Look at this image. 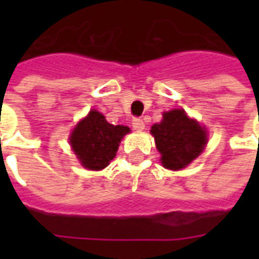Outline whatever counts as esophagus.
I'll list each match as a JSON object with an SVG mask.
<instances>
[{"label":"esophagus","mask_w":259,"mask_h":259,"mask_svg":"<svg viewBox=\"0 0 259 259\" xmlns=\"http://www.w3.org/2000/svg\"><path fill=\"white\" fill-rule=\"evenodd\" d=\"M132 126H133V129L137 130V132H141V130L144 129V122H143V119L135 118L132 120Z\"/></svg>","instance_id":"obj_1"}]
</instances>
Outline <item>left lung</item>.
<instances>
[{
  "instance_id": "obj_1",
  "label": "left lung",
  "mask_w": 259,
  "mask_h": 259,
  "mask_svg": "<svg viewBox=\"0 0 259 259\" xmlns=\"http://www.w3.org/2000/svg\"><path fill=\"white\" fill-rule=\"evenodd\" d=\"M159 123L152 124L151 135L161 154L163 168L180 170L204 151L206 130L197 120L190 119L185 109L163 112Z\"/></svg>"
}]
</instances>
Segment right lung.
I'll use <instances>...</instances> for the list:
<instances>
[{
  "label": "right lung",
  "mask_w": 259,
  "mask_h": 259,
  "mask_svg": "<svg viewBox=\"0 0 259 259\" xmlns=\"http://www.w3.org/2000/svg\"><path fill=\"white\" fill-rule=\"evenodd\" d=\"M127 133V126L108 123L102 113L93 109L72 130L69 143L81 166L101 170L115 158L119 143Z\"/></svg>",
  "instance_id": "add662e5"
}]
</instances>
